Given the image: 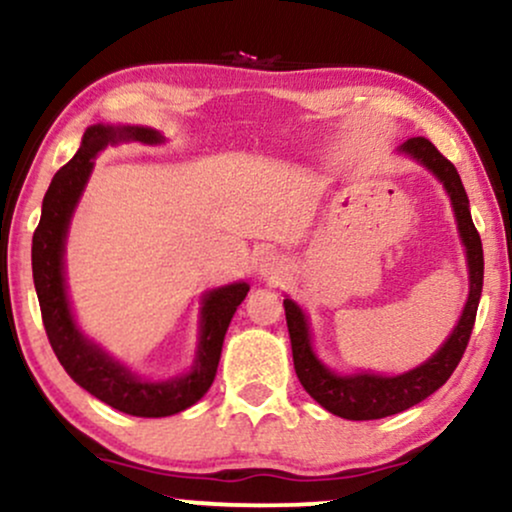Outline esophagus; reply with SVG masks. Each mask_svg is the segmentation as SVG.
Listing matches in <instances>:
<instances>
[{"label":"esophagus","instance_id":"34e87169","mask_svg":"<svg viewBox=\"0 0 512 512\" xmlns=\"http://www.w3.org/2000/svg\"><path fill=\"white\" fill-rule=\"evenodd\" d=\"M280 273H282L280 256L273 254V251H263V254L258 256V275H261V277H275Z\"/></svg>","mask_w":512,"mask_h":512}]
</instances>
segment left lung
<instances>
[{
    "mask_svg": "<svg viewBox=\"0 0 512 512\" xmlns=\"http://www.w3.org/2000/svg\"><path fill=\"white\" fill-rule=\"evenodd\" d=\"M403 154L415 159L420 166H425L430 173L439 178L446 192L451 197L453 213L460 239L465 244V256H468L470 268V294L468 304L463 308L458 325L453 327L451 337L444 346L434 353L430 361H425L418 368L403 372V375H375V372H356V375H337L315 356L311 346V332H308V320L304 311L294 304L292 299H285V315L289 327V339H292V356L294 370L304 389L320 403L325 410L339 415L346 420H380L387 415H396L401 410H408L415 403L425 401L434 394L456 370V365L468 349L472 327H475L479 296H482L484 280V254L482 239L470 216V201L465 194L463 182L453 163L446 159L441 151L434 147L425 137H410L401 144Z\"/></svg>",
    "mask_w": 512,
    "mask_h": 512,
    "instance_id": "1",
    "label": "left lung"
}]
</instances>
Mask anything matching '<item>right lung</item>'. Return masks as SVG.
I'll list each match as a JSON object with an SVG mask.
<instances>
[{"label":"right lung","mask_w":512,"mask_h":512,"mask_svg":"<svg viewBox=\"0 0 512 512\" xmlns=\"http://www.w3.org/2000/svg\"><path fill=\"white\" fill-rule=\"evenodd\" d=\"M159 144L163 137L142 125H90L82 135L78 154L52 178L42 201V218L33 235V280L40 299L42 323L49 344L63 370L106 406L137 418H166L194 406L216 377L220 351L232 315L242 304L249 285L235 282L204 294L201 306V334L192 370L166 382H147L113 361L78 330L66 294L63 277V246L71 216L78 206L82 189L90 180L94 156L118 142Z\"/></svg>","instance_id":"obj_1"}]
</instances>
